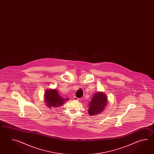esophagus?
I'll use <instances>...</instances> for the list:
<instances>
[{"instance_id":"1","label":"esophagus","mask_w":154,"mask_h":154,"mask_svg":"<svg viewBox=\"0 0 154 154\" xmlns=\"http://www.w3.org/2000/svg\"><path fill=\"white\" fill-rule=\"evenodd\" d=\"M74 100L75 101H77L79 100V98H78V97H76V96H74Z\"/></svg>"}]
</instances>
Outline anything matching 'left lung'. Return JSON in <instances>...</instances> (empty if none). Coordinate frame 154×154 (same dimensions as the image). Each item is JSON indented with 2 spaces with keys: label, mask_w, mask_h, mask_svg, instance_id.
<instances>
[{
  "label": "left lung",
  "mask_w": 154,
  "mask_h": 154,
  "mask_svg": "<svg viewBox=\"0 0 154 154\" xmlns=\"http://www.w3.org/2000/svg\"><path fill=\"white\" fill-rule=\"evenodd\" d=\"M108 100L106 95L102 92H97L93 96L88 104V114L90 116L98 115L104 110Z\"/></svg>",
  "instance_id": "obj_1"
}]
</instances>
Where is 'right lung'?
Segmentation results:
<instances>
[{"mask_svg": "<svg viewBox=\"0 0 154 154\" xmlns=\"http://www.w3.org/2000/svg\"><path fill=\"white\" fill-rule=\"evenodd\" d=\"M69 98H63L56 89H48L45 92V101L49 108H57L64 104Z\"/></svg>", "mask_w": 154, "mask_h": 154, "instance_id": "add662e5", "label": "right lung"}]
</instances>
